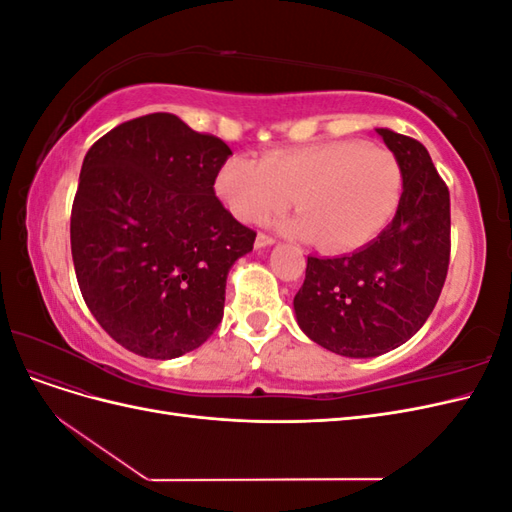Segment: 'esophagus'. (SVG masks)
I'll return each instance as SVG.
<instances>
[{
  "instance_id": "obj_1",
  "label": "esophagus",
  "mask_w": 512,
  "mask_h": 512,
  "mask_svg": "<svg viewBox=\"0 0 512 512\" xmlns=\"http://www.w3.org/2000/svg\"><path fill=\"white\" fill-rule=\"evenodd\" d=\"M275 243V239L273 237H269V235H258L256 237V250H262V247H269V245H273Z\"/></svg>"
}]
</instances>
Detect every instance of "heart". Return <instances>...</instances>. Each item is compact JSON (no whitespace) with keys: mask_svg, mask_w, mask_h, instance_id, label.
Masks as SVG:
<instances>
[{"mask_svg":"<svg viewBox=\"0 0 512 512\" xmlns=\"http://www.w3.org/2000/svg\"><path fill=\"white\" fill-rule=\"evenodd\" d=\"M404 173L389 149L331 141L228 158L215 194L245 224H267L294 196L301 209L284 224L292 237L318 241L333 254L374 241L397 213Z\"/></svg>","mask_w":512,"mask_h":512,"instance_id":"heart-1","label":"heart"}]
</instances>
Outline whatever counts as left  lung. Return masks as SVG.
<instances>
[{
	"label": "left lung",
	"mask_w": 512,
	"mask_h": 512,
	"mask_svg": "<svg viewBox=\"0 0 512 512\" xmlns=\"http://www.w3.org/2000/svg\"><path fill=\"white\" fill-rule=\"evenodd\" d=\"M376 134L404 173L395 218L352 254L307 256L305 282L292 303L312 342L350 359L395 350L423 327L451 256V196L429 151L389 128Z\"/></svg>",
	"instance_id": "left-lung-1"
}]
</instances>
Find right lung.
<instances>
[{"label": "right lung", "instance_id": "right-lung-1", "mask_svg": "<svg viewBox=\"0 0 512 512\" xmlns=\"http://www.w3.org/2000/svg\"><path fill=\"white\" fill-rule=\"evenodd\" d=\"M232 156L177 115L121 123L83 160L70 218L76 280L89 312L126 350L177 359L224 316L230 267L256 232L213 192Z\"/></svg>", "mask_w": 512, "mask_h": 512}]
</instances>
